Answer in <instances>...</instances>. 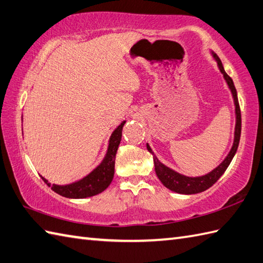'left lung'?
<instances>
[{"mask_svg": "<svg viewBox=\"0 0 263 263\" xmlns=\"http://www.w3.org/2000/svg\"><path fill=\"white\" fill-rule=\"evenodd\" d=\"M211 55L215 60V62L217 63V66L219 72L223 74V78L225 80V82L229 86V89L232 93L233 97V101H234V106H235V128H234V141H233V145L229 152V154L226 155L223 162L220 163L219 165L216 166L214 170L211 172H208L203 176L199 177H188L184 176V174H181L177 171H174L173 168L166 166L165 164L157 159L156 155L154 154V152L152 151L151 146L148 144H146L147 151L149 153L153 155V161H154V166H155V173L157 178L160 179L163 185L166 186L167 189H170L171 191L177 192V194H182V195H194V194H199V192H202L207 190L217 181L223 173L226 171V168L229 167L230 163L232 162L233 157H234L237 147H238V143H240V137H241V110H240V104H238V99H237V92L234 86V83H233V80L226 74L223 64H221L220 60L218 56L215 54L213 50H211Z\"/></svg>", "mask_w": 263, "mask_h": 263, "instance_id": "1", "label": "left lung"}]
</instances>
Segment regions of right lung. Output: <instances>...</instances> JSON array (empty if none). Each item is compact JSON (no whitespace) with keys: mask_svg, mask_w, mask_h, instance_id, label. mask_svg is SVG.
<instances>
[{"mask_svg":"<svg viewBox=\"0 0 263 263\" xmlns=\"http://www.w3.org/2000/svg\"><path fill=\"white\" fill-rule=\"evenodd\" d=\"M125 124L126 120L122 121L112 132L108 142L107 153L104 155L102 162L91 173L87 174L86 177L65 185L50 184L47 179L42 177L44 182L50 186L51 190L55 191L56 194L66 198H72V199H82V198L101 194L102 191L108 188L114 179L116 153L121 141L122 127H124Z\"/></svg>","mask_w":263,"mask_h":263,"instance_id":"right-lung-1","label":"right lung"}]
</instances>
